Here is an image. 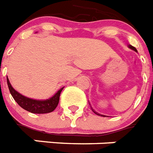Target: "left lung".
I'll use <instances>...</instances> for the list:
<instances>
[{
  "label": "left lung",
  "instance_id": "obj_1",
  "mask_svg": "<svg viewBox=\"0 0 153 153\" xmlns=\"http://www.w3.org/2000/svg\"><path fill=\"white\" fill-rule=\"evenodd\" d=\"M128 47H129V49H131V50H133V51H135V52H137V49L135 48V47H134V46H131V45H129V46H128ZM89 104H90V103H89ZM91 110H92V111H93L94 113L96 114H97V115L102 116V117H108V116L103 115V114H100V113H97V112H96V111H95V110H94L93 108H92V107H91Z\"/></svg>",
  "mask_w": 153,
  "mask_h": 153
}]
</instances>
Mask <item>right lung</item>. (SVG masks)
Here are the masks:
<instances>
[{
  "mask_svg": "<svg viewBox=\"0 0 153 153\" xmlns=\"http://www.w3.org/2000/svg\"><path fill=\"white\" fill-rule=\"evenodd\" d=\"M7 83H8L9 91L15 101L23 109L33 114H46L54 111L59 102L61 91L64 88L63 87L59 89L52 97L46 99V100H34V99H30V98L23 96L22 94L16 91L12 86L8 76H7Z\"/></svg>",
  "mask_w": 153,
  "mask_h": 153,
  "instance_id": "add662e5",
  "label": "right lung"
}]
</instances>
